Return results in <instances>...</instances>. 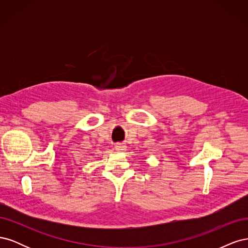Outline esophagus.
<instances>
[{
  "label": "esophagus",
  "instance_id": "obj_1",
  "mask_svg": "<svg viewBox=\"0 0 248 248\" xmlns=\"http://www.w3.org/2000/svg\"><path fill=\"white\" fill-rule=\"evenodd\" d=\"M115 148L117 151H124V150H126V146L124 144H117Z\"/></svg>",
  "mask_w": 248,
  "mask_h": 248
}]
</instances>
